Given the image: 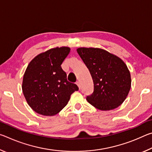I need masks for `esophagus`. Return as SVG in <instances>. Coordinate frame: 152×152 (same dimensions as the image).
I'll return each instance as SVG.
<instances>
[{
    "mask_svg": "<svg viewBox=\"0 0 152 152\" xmlns=\"http://www.w3.org/2000/svg\"><path fill=\"white\" fill-rule=\"evenodd\" d=\"M76 84L77 85H78V88L80 89V82L78 81V82H76Z\"/></svg>",
    "mask_w": 152,
    "mask_h": 152,
    "instance_id": "34e87169",
    "label": "esophagus"
}]
</instances>
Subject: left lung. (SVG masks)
<instances>
[{
  "label": "left lung",
  "instance_id": "left-lung-1",
  "mask_svg": "<svg viewBox=\"0 0 152 152\" xmlns=\"http://www.w3.org/2000/svg\"><path fill=\"white\" fill-rule=\"evenodd\" d=\"M76 50L94 82V92L86 97L87 101L101 110H113L120 106L132 86L130 72L125 63L103 49L79 48Z\"/></svg>",
  "mask_w": 152,
  "mask_h": 152
}]
</instances>
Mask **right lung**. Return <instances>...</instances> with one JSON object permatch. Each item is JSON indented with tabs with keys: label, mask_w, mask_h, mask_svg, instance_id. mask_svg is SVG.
Here are the masks:
<instances>
[{
	"label": "right lung",
	"mask_w": 152,
	"mask_h": 152,
	"mask_svg": "<svg viewBox=\"0 0 152 152\" xmlns=\"http://www.w3.org/2000/svg\"><path fill=\"white\" fill-rule=\"evenodd\" d=\"M70 51V48L65 46L51 48L36 56L28 64L22 91L28 104L38 114L56 115L78 90L76 84L67 80L61 67Z\"/></svg>",
	"instance_id": "right-lung-1"
}]
</instances>
